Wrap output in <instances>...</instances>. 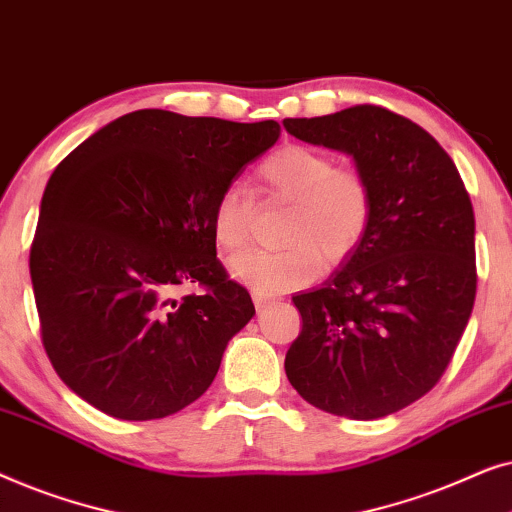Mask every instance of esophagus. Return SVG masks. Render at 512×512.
I'll return each instance as SVG.
<instances>
[{
  "instance_id": "esophagus-1",
  "label": "esophagus",
  "mask_w": 512,
  "mask_h": 512,
  "mask_svg": "<svg viewBox=\"0 0 512 512\" xmlns=\"http://www.w3.org/2000/svg\"><path fill=\"white\" fill-rule=\"evenodd\" d=\"M254 305L258 307V310H263V307H268V305H270V298L261 296V293H254Z\"/></svg>"
}]
</instances>
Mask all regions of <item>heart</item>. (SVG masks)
I'll return each mask as SVG.
<instances>
[{
	"label": "heart",
	"instance_id": "b5f03b06",
	"mask_svg": "<svg viewBox=\"0 0 512 512\" xmlns=\"http://www.w3.org/2000/svg\"><path fill=\"white\" fill-rule=\"evenodd\" d=\"M258 184L268 198L291 202L286 219V249H247L228 261V270L263 296L310 284L321 261L338 265L359 247L373 216V193L366 177L335 167L328 153L303 144L272 151L258 167ZM254 198L230 184L216 198L212 233L221 249L235 251L249 240Z\"/></svg>",
	"mask_w": 512,
	"mask_h": 512
}]
</instances>
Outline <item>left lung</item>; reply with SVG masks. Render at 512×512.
Here are the masks:
<instances>
[{"mask_svg": "<svg viewBox=\"0 0 512 512\" xmlns=\"http://www.w3.org/2000/svg\"><path fill=\"white\" fill-rule=\"evenodd\" d=\"M284 128L352 156L373 193L359 247L319 289L293 296L303 331L286 377L331 415L387 417L436 387L473 312L471 198L443 146L389 109L356 104Z\"/></svg>", "mask_w": 512, "mask_h": 512, "instance_id": "1", "label": "left lung"}]
</instances>
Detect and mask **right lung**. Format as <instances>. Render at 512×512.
<instances>
[{"label": "right lung", "mask_w": 512, "mask_h": 512, "mask_svg": "<svg viewBox=\"0 0 512 512\" xmlns=\"http://www.w3.org/2000/svg\"><path fill=\"white\" fill-rule=\"evenodd\" d=\"M279 139L233 123L142 109L104 125L48 179L30 249L41 342L93 408L146 422L184 410L254 317L212 233L221 191ZM181 285L200 294L174 299Z\"/></svg>", "instance_id": "obj_1"}]
</instances>
